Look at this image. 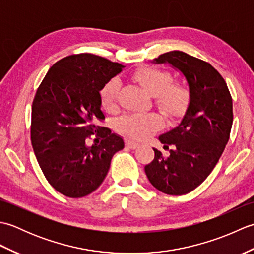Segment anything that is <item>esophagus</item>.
<instances>
[{
  "mask_svg": "<svg viewBox=\"0 0 254 254\" xmlns=\"http://www.w3.org/2000/svg\"><path fill=\"white\" fill-rule=\"evenodd\" d=\"M127 146L131 149H135L139 146V144L134 141H127Z\"/></svg>",
  "mask_w": 254,
  "mask_h": 254,
  "instance_id": "obj_1",
  "label": "esophagus"
}]
</instances>
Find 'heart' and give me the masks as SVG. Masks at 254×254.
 Instances as JSON below:
<instances>
[{"mask_svg": "<svg viewBox=\"0 0 254 254\" xmlns=\"http://www.w3.org/2000/svg\"><path fill=\"white\" fill-rule=\"evenodd\" d=\"M133 79L154 97V104L167 117L176 119L183 116L191 102V91L182 82H171L168 71L157 67L145 66L133 74ZM121 83L112 78L101 89V104L108 112H116ZM163 126L157 113H130L119 119L118 131L124 135L143 139L152 135Z\"/></svg>", "mask_w": 254, "mask_h": 254, "instance_id": "obj_1", "label": "heart"}]
</instances>
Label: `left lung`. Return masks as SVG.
Masks as SVG:
<instances>
[{
    "mask_svg": "<svg viewBox=\"0 0 254 254\" xmlns=\"http://www.w3.org/2000/svg\"><path fill=\"white\" fill-rule=\"evenodd\" d=\"M154 63H169L185 75L191 102L177 127L159 136L164 155L145 166L149 182L165 194L183 195L206 179L222 156L233 126V98L225 79L209 63L182 51H170Z\"/></svg>",
    "mask_w": 254,
    "mask_h": 254,
    "instance_id": "1",
    "label": "left lung"
}]
</instances>
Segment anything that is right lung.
<instances>
[{"label":"right lung","instance_id":"add662e5","mask_svg":"<svg viewBox=\"0 0 254 254\" xmlns=\"http://www.w3.org/2000/svg\"><path fill=\"white\" fill-rule=\"evenodd\" d=\"M123 65L90 55L68 56L50 67L31 107L30 138L48 182L68 197L88 195L110 168L112 156L124 147L122 137L99 122L100 90ZM99 142L88 147L91 135Z\"/></svg>","mask_w":254,"mask_h":254}]
</instances>
